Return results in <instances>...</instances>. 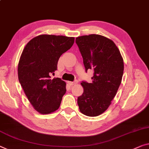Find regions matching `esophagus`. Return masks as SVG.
<instances>
[{
  "mask_svg": "<svg viewBox=\"0 0 149 149\" xmlns=\"http://www.w3.org/2000/svg\"><path fill=\"white\" fill-rule=\"evenodd\" d=\"M78 83V81L77 80H75L74 81L71 82V81H68V84H69L70 85H73V84H77Z\"/></svg>",
  "mask_w": 149,
  "mask_h": 149,
  "instance_id": "obj_1",
  "label": "esophagus"
}]
</instances>
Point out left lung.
Listing matches in <instances>:
<instances>
[{
	"label": "left lung",
	"mask_w": 149,
	"mask_h": 149,
	"mask_svg": "<svg viewBox=\"0 0 149 149\" xmlns=\"http://www.w3.org/2000/svg\"><path fill=\"white\" fill-rule=\"evenodd\" d=\"M86 72L93 69L92 82L82 81V95L78 97L80 111L88 116L103 113L111 104L122 81L124 63L113 40L99 35L76 38Z\"/></svg>",
	"instance_id": "8db88e82"
}]
</instances>
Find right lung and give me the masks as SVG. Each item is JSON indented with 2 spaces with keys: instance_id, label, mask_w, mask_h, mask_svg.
I'll return each mask as SVG.
<instances>
[{
  "instance_id": "1",
  "label": "right lung",
  "mask_w": 149,
  "mask_h": 149,
  "mask_svg": "<svg viewBox=\"0 0 149 149\" xmlns=\"http://www.w3.org/2000/svg\"><path fill=\"white\" fill-rule=\"evenodd\" d=\"M74 38L42 35L25 46L18 65V77L24 92L36 111L49 114L56 111L66 93V82L51 79L60 56L71 48Z\"/></svg>"
}]
</instances>
